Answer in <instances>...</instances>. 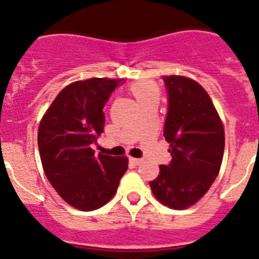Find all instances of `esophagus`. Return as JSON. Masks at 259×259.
Returning <instances> with one entry per match:
<instances>
[{
  "label": "esophagus",
  "mask_w": 259,
  "mask_h": 259,
  "mask_svg": "<svg viewBox=\"0 0 259 259\" xmlns=\"http://www.w3.org/2000/svg\"><path fill=\"white\" fill-rule=\"evenodd\" d=\"M130 162H131V163H134L135 166H139V164L141 163V162H143V159H139V158H130Z\"/></svg>",
  "instance_id": "34e87169"
}]
</instances>
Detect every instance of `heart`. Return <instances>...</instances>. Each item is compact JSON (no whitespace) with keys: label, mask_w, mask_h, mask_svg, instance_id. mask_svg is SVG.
Returning a JSON list of instances; mask_svg holds the SVG:
<instances>
[{"label":"heart","mask_w":259,"mask_h":259,"mask_svg":"<svg viewBox=\"0 0 259 259\" xmlns=\"http://www.w3.org/2000/svg\"><path fill=\"white\" fill-rule=\"evenodd\" d=\"M130 91L139 101V104L149 100V98L159 97V88L157 87V84L152 83V81H136V83L131 84Z\"/></svg>","instance_id":"heart-1"}]
</instances>
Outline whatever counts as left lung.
<instances>
[{"label": "left lung", "mask_w": 259, "mask_h": 259, "mask_svg": "<svg viewBox=\"0 0 259 259\" xmlns=\"http://www.w3.org/2000/svg\"><path fill=\"white\" fill-rule=\"evenodd\" d=\"M168 92L164 139L171 163L149 182L153 194L170 209L184 210L205 196L221 170L224 127L207 92L196 80L163 76Z\"/></svg>", "instance_id": "1"}]
</instances>
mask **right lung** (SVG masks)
I'll use <instances>...</instances> for the list:
<instances>
[{
  "label": "right lung",
  "mask_w": 259,
  "mask_h": 259,
  "mask_svg": "<svg viewBox=\"0 0 259 259\" xmlns=\"http://www.w3.org/2000/svg\"><path fill=\"white\" fill-rule=\"evenodd\" d=\"M120 81L91 77L68 84L38 125V152L45 175L57 193L81 211L106 205L128 168L127 157L96 155L92 149L104 132L102 109Z\"/></svg>",
  "instance_id": "1"
}]
</instances>
